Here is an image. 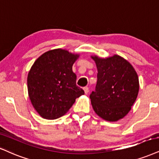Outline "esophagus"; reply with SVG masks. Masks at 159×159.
<instances>
[{"instance_id": "esophagus-1", "label": "esophagus", "mask_w": 159, "mask_h": 159, "mask_svg": "<svg viewBox=\"0 0 159 159\" xmlns=\"http://www.w3.org/2000/svg\"><path fill=\"white\" fill-rule=\"evenodd\" d=\"M83 90H84V91H85V94H87V93H89V87H84V88H83Z\"/></svg>"}]
</instances>
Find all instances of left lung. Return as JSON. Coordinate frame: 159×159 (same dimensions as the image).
I'll use <instances>...</instances> for the list:
<instances>
[{
  "label": "left lung",
  "instance_id": "left-lung-1",
  "mask_svg": "<svg viewBox=\"0 0 159 159\" xmlns=\"http://www.w3.org/2000/svg\"><path fill=\"white\" fill-rule=\"evenodd\" d=\"M97 67V83L90 94L95 113L106 121L125 116L136 101L139 83L136 70L120 56L101 59L91 57Z\"/></svg>",
  "mask_w": 159,
  "mask_h": 159
}]
</instances>
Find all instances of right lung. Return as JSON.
<instances>
[{"label":"right lung","mask_w":159,"mask_h":159,"mask_svg":"<svg viewBox=\"0 0 159 159\" xmlns=\"http://www.w3.org/2000/svg\"><path fill=\"white\" fill-rule=\"evenodd\" d=\"M79 57L68 51L54 49L42 54L31 68L27 78L29 97L43 118L55 119L71 107L85 93L76 85L72 66Z\"/></svg>","instance_id":"right-lung-1"}]
</instances>
